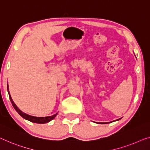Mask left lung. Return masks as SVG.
Masks as SVG:
<instances>
[{"instance_id":"8db88e82","label":"left lung","mask_w":150,"mask_h":150,"mask_svg":"<svg viewBox=\"0 0 150 150\" xmlns=\"http://www.w3.org/2000/svg\"><path fill=\"white\" fill-rule=\"evenodd\" d=\"M118 120H119V119H118Z\"/></svg>"}]
</instances>
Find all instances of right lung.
<instances>
[{
  "label": "right lung",
  "mask_w": 150,
  "mask_h": 150,
  "mask_svg": "<svg viewBox=\"0 0 150 150\" xmlns=\"http://www.w3.org/2000/svg\"><path fill=\"white\" fill-rule=\"evenodd\" d=\"M7 88H8V86H7ZM8 95H9V98H10V100L11 102V104H12L13 108H14L15 109V110H16L17 112L19 113V115L20 116H21V117H23V118H25V119L29 120V121L32 122H35V123H40V124L46 123V122H50V120H52L53 118H54L57 115L58 113H56L55 115H54L52 116H50V117H32V116H30L28 115H26V114L22 112L17 108V106L15 104V103L13 101L12 98H11V97L9 91H8Z\"/></svg>",
  "instance_id": "1"
}]
</instances>
